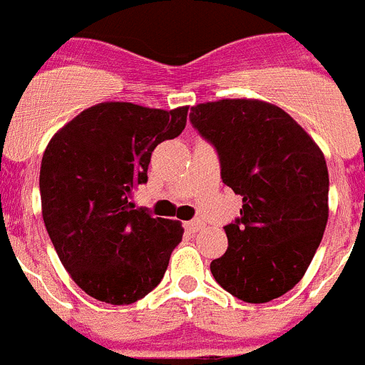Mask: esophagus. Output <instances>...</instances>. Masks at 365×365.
Wrapping results in <instances>:
<instances>
[{"label": "esophagus", "mask_w": 365, "mask_h": 365, "mask_svg": "<svg viewBox=\"0 0 365 365\" xmlns=\"http://www.w3.org/2000/svg\"><path fill=\"white\" fill-rule=\"evenodd\" d=\"M202 227H204V222L198 220V218H195V220L185 222V230L191 231V233H196V231H200Z\"/></svg>", "instance_id": "34e87169"}]
</instances>
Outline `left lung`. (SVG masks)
I'll list each match as a JSON object with an SVG mask.
<instances>
[{
    "instance_id": "obj_1",
    "label": "left lung",
    "mask_w": 365,
    "mask_h": 365,
    "mask_svg": "<svg viewBox=\"0 0 365 365\" xmlns=\"http://www.w3.org/2000/svg\"><path fill=\"white\" fill-rule=\"evenodd\" d=\"M189 121L217 150L222 182L242 196L240 217L224 226L226 253L211 262L215 281L246 303L283 296L305 275L327 226L323 152L262 101L198 104Z\"/></svg>"
}]
</instances>
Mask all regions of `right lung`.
<instances>
[{
	"instance_id": "obj_1",
	"label": "right lung",
	"mask_w": 365,
	"mask_h": 365,
	"mask_svg": "<svg viewBox=\"0 0 365 365\" xmlns=\"http://www.w3.org/2000/svg\"><path fill=\"white\" fill-rule=\"evenodd\" d=\"M187 110L95 104L47 145L40 167L43 222L60 261L88 296L130 305L163 279L182 222L135 209L130 195L147 183L154 148L182 134Z\"/></svg>"
}]
</instances>
